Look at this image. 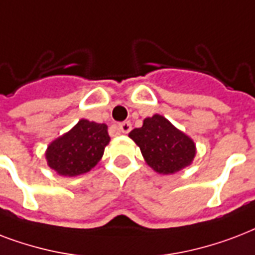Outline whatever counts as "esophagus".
<instances>
[{"label": "esophagus", "instance_id": "obj_1", "mask_svg": "<svg viewBox=\"0 0 255 255\" xmlns=\"http://www.w3.org/2000/svg\"><path fill=\"white\" fill-rule=\"evenodd\" d=\"M118 129L121 130L122 133H129L131 130V124L129 121H124L121 124H118Z\"/></svg>", "mask_w": 255, "mask_h": 255}]
</instances>
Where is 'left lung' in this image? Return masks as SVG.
<instances>
[{
	"mask_svg": "<svg viewBox=\"0 0 255 255\" xmlns=\"http://www.w3.org/2000/svg\"><path fill=\"white\" fill-rule=\"evenodd\" d=\"M129 137L139 146L147 165L161 174L186 167L195 155L194 142L159 114L145 118L142 128L131 130Z\"/></svg>",
	"mask_w": 255,
	"mask_h": 255,
	"instance_id": "obj_1",
	"label": "left lung"
}]
</instances>
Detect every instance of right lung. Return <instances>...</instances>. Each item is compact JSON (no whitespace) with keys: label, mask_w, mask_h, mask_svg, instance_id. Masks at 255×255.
Listing matches in <instances>:
<instances>
[{"label":"right lung","mask_w":255,"mask_h":255,"mask_svg":"<svg viewBox=\"0 0 255 255\" xmlns=\"http://www.w3.org/2000/svg\"><path fill=\"white\" fill-rule=\"evenodd\" d=\"M110 137L105 124L81 120L46 150L47 165L65 177L88 173L104 155Z\"/></svg>","instance_id":"obj_1"}]
</instances>
